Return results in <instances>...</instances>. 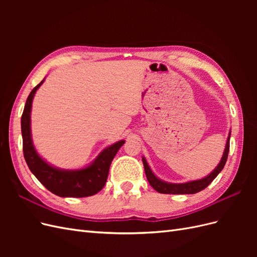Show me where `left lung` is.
<instances>
[{
  "mask_svg": "<svg viewBox=\"0 0 257 257\" xmlns=\"http://www.w3.org/2000/svg\"><path fill=\"white\" fill-rule=\"evenodd\" d=\"M229 138H230V132H229V135L227 137L226 146H225V150H224L223 157L219 163V165H217L213 172L211 174H209L207 177H205L203 179H199V180L190 181V182H185V183L165 182V181L161 180V179H159L152 173V170L150 169L149 165H148L146 159L143 158L145 173H146L148 181H149L150 185L155 191L159 193H162V194H195V193L203 191L214 180V178L219 175L222 172V169L224 168L225 163H226V161H227L228 152H229Z\"/></svg>",
  "mask_w": 257,
  "mask_h": 257,
  "instance_id": "1",
  "label": "left lung"
}]
</instances>
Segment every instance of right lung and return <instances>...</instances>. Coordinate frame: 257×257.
Wrapping results in <instances>:
<instances>
[{
  "label": "right lung",
  "mask_w": 257,
  "mask_h": 257,
  "mask_svg": "<svg viewBox=\"0 0 257 257\" xmlns=\"http://www.w3.org/2000/svg\"><path fill=\"white\" fill-rule=\"evenodd\" d=\"M44 80L31 91L21 116L23 155L27 164L38 181L58 196L87 197L94 195L104 188L114 155L125 142L120 141L106 148L94 162L85 168L65 170L49 165L36 152L31 136V108L35 93Z\"/></svg>",
  "instance_id": "right-lung-1"
}]
</instances>
